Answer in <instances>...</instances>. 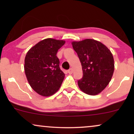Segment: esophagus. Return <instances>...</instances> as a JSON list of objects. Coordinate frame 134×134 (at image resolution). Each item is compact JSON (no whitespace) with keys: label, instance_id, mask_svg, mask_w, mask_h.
Here are the masks:
<instances>
[{"label":"esophagus","instance_id":"34e87169","mask_svg":"<svg viewBox=\"0 0 134 134\" xmlns=\"http://www.w3.org/2000/svg\"><path fill=\"white\" fill-rule=\"evenodd\" d=\"M72 72H73V71H72V69H69L68 71V72L69 73V74H72Z\"/></svg>","mask_w":134,"mask_h":134}]
</instances>
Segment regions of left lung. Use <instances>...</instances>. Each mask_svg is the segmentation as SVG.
<instances>
[{
    "label": "left lung",
    "mask_w": 134,
    "mask_h": 134,
    "mask_svg": "<svg viewBox=\"0 0 134 134\" xmlns=\"http://www.w3.org/2000/svg\"><path fill=\"white\" fill-rule=\"evenodd\" d=\"M71 44L83 71V77L78 80L79 87L87 94H98L110 82L114 72L111 51L104 44L93 39L72 41Z\"/></svg>",
    "instance_id": "1"
}]
</instances>
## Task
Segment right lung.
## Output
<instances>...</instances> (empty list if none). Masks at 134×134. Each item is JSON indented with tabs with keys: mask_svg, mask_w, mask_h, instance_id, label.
<instances>
[{
	"mask_svg": "<svg viewBox=\"0 0 134 134\" xmlns=\"http://www.w3.org/2000/svg\"><path fill=\"white\" fill-rule=\"evenodd\" d=\"M65 43L64 40L46 38L31 47L25 55L24 71L27 81L41 96H51L61 87L65 74L60 68L56 55Z\"/></svg>",
	"mask_w": 134,
	"mask_h": 134,
	"instance_id": "obj_1",
	"label": "right lung"
}]
</instances>
